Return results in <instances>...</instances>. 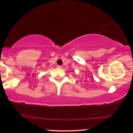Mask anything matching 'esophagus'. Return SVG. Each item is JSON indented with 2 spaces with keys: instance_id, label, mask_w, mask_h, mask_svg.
Returning <instances> with one entry per match:
<instances>
[{
  "instance_id": "1",
  "label": "esophagus",
  "mask_w": 133,
  "mask_h": 133,
  "mask_svg": "<svg viewBox=\"0 0 133 133\" xmlns=\"http://www.w3.org/2000/svg\"><path fill=\"white\" fill-rule=\"evenodd\" d=\"M57 68H59V69H62V65H57Z\"/></svg>"
}]
</instances>
